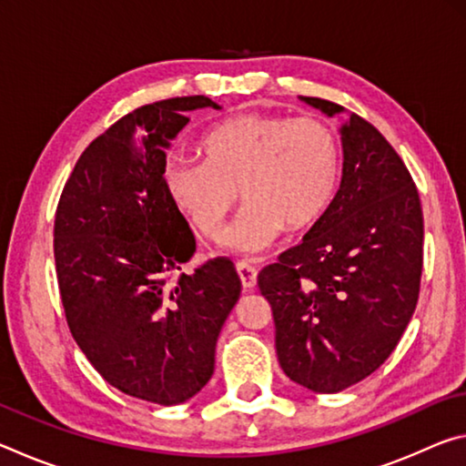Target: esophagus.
Returning <instances> with one entry per match:
<instances>
[{
    "label": "esophagus",
    "mask_w": 466,
    "mask_h": 466,
    "mask_svg": "<svg viewBox=\"0 0 466 466\" xmlns=\"http://www.w3.org/2000/svg\"><path fill=\"white\" fill-rule=\"evenodd\" d=\"M236 271H238V278H240V283H242L244 289L255 288V283H257V269H255V267L240 261V263H236Z\"/></svg>",
    "instance_id": "esophagus-1"
}]
</instances>
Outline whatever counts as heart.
Instances as JSON below:
<instances>
[{
    "label": "heart",
    "instance_id": "heart-1",
    "mask_svg": "<svg viewBox=\"0 0 466 466\" xmlns=\"http://www.w3.org/2000/svg\"><path fill=\"white\" fill-rule=\"evenodd\" d=\"M199 149L203 160L168 162L167 191L209 240L219 238L240 191L247 205L224 242L242 252L267 248L281 230L291 236L314 230L341 185V141L319 116H228L205 131Z\"/></svg>",
    "mask_w": 466,
    "mask_h": 466
}]
</instances>
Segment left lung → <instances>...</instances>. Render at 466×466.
<instances>
[{
    "mask_svg": "<svg viewBox=\"0 0 466 466\" xmlns=\"http://www.w3.org/2000/svg\"><path fill=\"white\" fill-rule=\"evenodd\" d=\"M327 115L343 106L302 96ZM343 180L298 247L261 269L279 366L314 392H339L380 368L420 298L423 214L411 175L372 123L341 125Z\"/></svg>",
    "mask_w": 466,
    "mask_h": 466,
    "instance_id": "left-lung-1",
    "label": "left lung"
}]
</instances>
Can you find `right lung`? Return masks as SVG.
<instances>
[{
	"instance_id": "obj_1",
	"label": "right lung",
	"mask_w": 466,
	"mask_h": 466,
	"mask_svg": "<svg viewBox=\"0 0 466 466\" xmlns=\"http://www.w3.org/2000/svg\"><path fill=\"white\" fill-rule=\"evenodd\" d=\"M208 96L131 110L77 157L55 214L59 294L76 343L105 380L178 405L214 374L216 343L240 296L228 257L187 275L195 236L164 183L168 139Z\"/></svg>"
}]
</instances>
